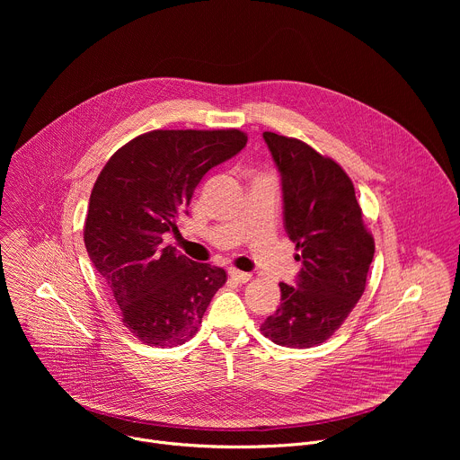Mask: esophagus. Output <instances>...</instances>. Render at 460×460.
Returning <instances> with one entry per match:
<instances>
[{"label":"esophagus","mask_w":460,"mask_h":460,"mask_svg":"<svg viewBox=\"0 0 460 460\" xmlns=\"http://www.w3.org/2000/svg\"><path fill=\"white\" fill-rule=\"evenodd\" d=\"M229 277L236 282V284H245L251 280V275L249 273H243V271H238V270H229Z\"/></svg>","instance_id":"obj_1"}]
</instances>
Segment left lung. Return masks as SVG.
Masks as SVG:
<instances>
[{"label": "left lung", "instance_id": "obj_1", "mask_svg": "<svg viewBox=\"0 0 460 460\" xmlns=\"http://www.w3.org/2000/svg\"><path fill=\"white\" fill-rule=\"evenodd\" d=\"M280 172L284 227L302 254L295 286L280 282V305L260 332L279 346L311 348L330 339L366 289L375 254L355 187L344 169L307 144L264 133Z\"/></svg>", "mask_w": 460, "mask_h": 460}]
</instances>
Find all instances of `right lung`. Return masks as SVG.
Wrapping results in <instances>:
<instances>
[{
    "label": "right lung",
    "mask_w": 460,
    "mask_h": 460,
    "mask_svg": "<svg viewBox=\"0 0 460 460\" xmlns=\"http://www.w3.org/2000/svg\"><path fill=\"white\" fill-rule=\"evenodd\" d=\"M247 144L238 128L151 130L118 149L89 200L84 240L93 266L140 342L172 348L199 332L222 268L199 264L164 245L176 233L192 192L208 171Z\"/></svg>",
    "instance_id": "add662e5"
}]
</instances>
